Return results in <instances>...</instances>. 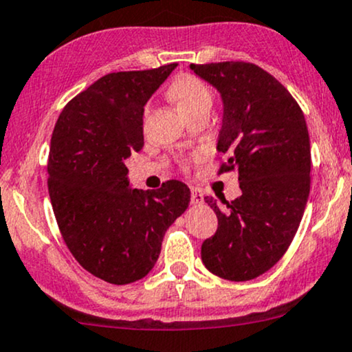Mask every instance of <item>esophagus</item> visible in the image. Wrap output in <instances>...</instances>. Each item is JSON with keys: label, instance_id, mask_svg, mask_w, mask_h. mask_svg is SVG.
Wrapping results in <instances>:
<instances>
[{"label": "esophagus", "instance_id": "34e87169", "mask_svg": "<svg viewBox=\"0 0 352 352\" xmlns=\"http://www.w3.org/2000/svg\"><path fill=\"white\" fill-rule=\"evenodd\" d=\"M191 202L194 206L202 204V202H204V194H202L201 189L191 188Z\"/></svg>", "mask_w": 352, "mask_h": 352}]
</instances>
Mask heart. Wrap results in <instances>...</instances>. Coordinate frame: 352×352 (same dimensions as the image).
<instances>
[{
	"label": "heart",
	"mask_w": 352,
	"mask_h": 352,
	"mask_svg": "<svg viewBox=\"0 0 352 352\" xmlns=\"http://www.w3.org/2000/svg\"><path fill=\"white\" fill-rule=\"evenodd\" d=\"M169 97L186 117L194 111L210 110V105H212V94L209 87L199 77L191 76V74H183L175 78V82L169 87Z\"/></svg>",
	"instance_id": "b5f03b06"
}]
</instances>
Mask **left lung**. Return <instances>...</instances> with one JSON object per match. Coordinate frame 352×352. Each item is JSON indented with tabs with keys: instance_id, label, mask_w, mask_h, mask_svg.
<instances>
[{
	"instance_id": "left-lung-1",
	"label": "left lung",
	"mask_w": 352,
	"mask_h": 352,
	"mask_svg": "<svg viewBox=\"0 0 352 352\" xmlns=\"http://www.w3.org/2000/svg\"><path fill=\"white\" fill-rule=\"evenodd\" d=\"M221 94V171L239 168L242 194L204 197L216 212V234L202 242L210 274L247 282L270 270L295 237L309 196L311 151L300 105L274 76L249 62L191 64Z\"/></svg>"
}]
</instances>
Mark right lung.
<instances>
[{"instance_id":"add662e5","label":"right lung","mask_w":352,"mask_h":352,"mask_svg":"<svg viewBox=\"0 0 352 352\" xmlns=\"http://www.w3.org/2000/svg\"><path fill=\"white\" fill-rule=\"evenodd\" d=\"M176 65L103 76L64 107L54 126V216L70 254L103 282L126 285L150 274L164 232L191 201L176 179L158 191L133 189L125 164L144 144V105Z\"/></svg>"}]
</instances>
